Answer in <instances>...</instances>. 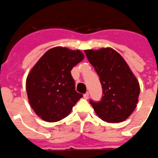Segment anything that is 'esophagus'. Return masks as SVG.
Listing matches in <instances>:
<instances>
[{"label":"esophagus","instance_id":"34e87169","mask_svg":"<svg viewBox=\"0 0 158 158\" xmlns=\"http://www.w3.org/2000/svg\"><path fill=\"white\" fill-rule=\"evenodd\" d=\"M83 98H84L85 99H88V98H89V94H88V93L85 94L83 95Z\"/></svg>","mask_w":158,"mask_h":158}]
</instances>
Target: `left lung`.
Here are the masks:
<instances>
[{
	"label": "left lung",
	"mask_w": 158,
	"mask_h": 158,
	"mask_svg": "<svg viewBox=\"0 0 158 158\" xmlns=\"http://www.w3.org/2000/svg\"><path fill=\"white\" fill-rule=\"evenodd\" d=\"M84 52L99 76L103 90L101 102H89L97 116L108 123L124 121L139 101L140 87L135 76L121 55L112 48Z\"/></svg>",
	"instance_id": "1"
}]
</instances>
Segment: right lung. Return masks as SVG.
<instances>
[{
	"mask_svg": "<svg viewBox=\"0 0 158 158\" xmlns=\"http://www.w3.org/2000/svg\"><path fill=\"white\" fill-rule=\"evenodd\" d=\"M83 59L79 49L56 46L45 52L31 69L26 80L27 94L31 107L42 120H62L82 98L71 71Z\"/></svg>",
	"mask_w": 158,
	"mask_h": 158,
	"instance_id": "right-lung-1",
	"label": "right lung"
}]
</instances>
